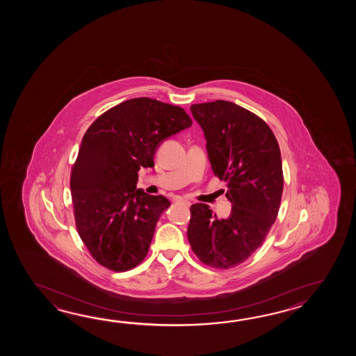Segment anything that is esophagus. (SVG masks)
<instances>
[{
    "label": "esophagus",
    "instance_id": "34e87169",
    "mask_svg": "<svg viewBox=\"0 0 356 356\" xmlns=\"http://www.w3.org/2000/svg\"><path fill=\"white\" fill-rule=\"evenodd\" d=\"M175 201H177L178 204H184L186 207H189V206H191V202H189V201H187V200H184V198H177Z\"/></svg>",
    "mask_w": 356,
    "mask_h": 356
}]
</instances>
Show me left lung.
<instances>
[{"label":"left lung","mask_w":356,"mask_h":356,"mask_svg":"<svg viewBox=\"0 0 356 356\" xmlns=\"http://www.w3.org/2000/svg\"><path fill=\"white\" fill-rule=\"evenodd\" d=\"M213 175L227 181V219L204 204L191 206L188 236L198 259L213 268L241 265L261 247L277 218L284 188L280 147L273 129L227 100L192 104Z\"/></svg>","instance_id":"8db88e82"}]
</instances>
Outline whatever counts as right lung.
<instances>
[{"label": "right lung", "instance_id": "right-lung-1", "mask_svg": "<svg viewBox=\"0 0 356 356\" xmlns=\"http://www.w3.org/2000/svg\"><path fill=\"white\" fill-rule=\"evenodd\" d=\"M191 126L181 106L134 98L108 109L85 132L70 178L76 229L108 270L129 271L146 257L170 202L136 189L137 173L154 167L165 138Z\"/></svg>", "mask_w": 356, "mask_h": 356}]
</instances>
